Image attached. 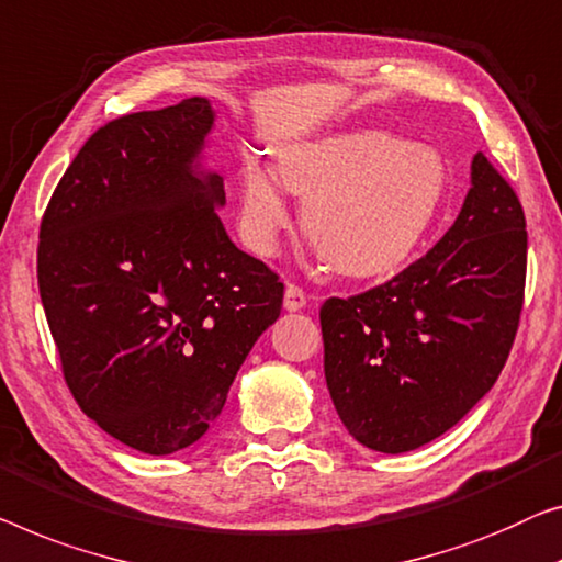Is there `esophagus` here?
Listing matches in <instances>:
<instances>
[{
  "label": "esophagus",
  "mask_w": 562,
  "mask_h": 562,
  "mask_svg": "<svg viewBox=\"0 0 562 562\" xmlns=\"http://www.w3.org/2000/svg\"><path fill=\"white\" fill-rule=\"evenodd\" d=\"M305 303H307V295H305V290L303 288H297V284H288V288H284V307L290 310V313H295V310H303L305 307Z\"/></svg>",
  "instance_id": "1"
}]
</instances>
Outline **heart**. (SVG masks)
<instances>
[{"label":"heart","mask_w":562,"mask_h":562,"mask_svg":"<svg viewBox=\"0 0 562 562\" xmlns=\"http://www.w3.org/2000/svg\"><path fill=\"white\" fill-rule=\"evenodd\" d=\"M280 181L303 201L305 237L330 270L383 278L412 257L437 224L449 169L437 148L386 131H350L290 146ZM290 227L278 181L247 166L239 183V229L257 255H272Z\"/></svg>","instance_id":"obj_1"}]
</instances>
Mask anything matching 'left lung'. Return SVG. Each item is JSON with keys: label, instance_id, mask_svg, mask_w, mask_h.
<instances>
[{"label": "left lung", "instance_id": "left-lung-1", "mask_svg": "<svg viewBox=\"0 0 562 562\" xmlns=\"http://www.w3.org/2000/svg\"><path fill=\"white\" fill-rule=\"evenodd\" d=\"M525 272L520 199L476 154L462 212L429 252L321 307L325 381L350 437L401 454L449 431L505 368Z\"/></svg>", "mask_w": 562, "mask_h": 562}]
</instances>
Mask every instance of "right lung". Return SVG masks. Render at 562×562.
Returning a JSON list of instances; mask_svg holds the SVG:
<instances>
[{"label":"right lung","instance_id":"1","mask_svg":"<svg viewBox=\"0 0 562 562\" xmlns=\"http://www.w3.org/2000/svg\"><path fill=\"white\" fill-rule=\"evenodd\" d=\"M212 125L206 98L105 123L40 224V297L67 389L144 454L204 437L282 307L278 274L216 214L224 179L199 169Z\"/></svg>","mask_w":562,"mask_h":562}]
</instances>
